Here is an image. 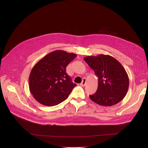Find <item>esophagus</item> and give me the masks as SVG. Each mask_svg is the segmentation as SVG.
Wrapping results in <instances>:
<instances>
[{"mask_svg": "<svg viewBox=\"0 0 148 148\" xmlns=\"http://www.w3.org/2000/svg\"><path fill=\"white\" fill-rule=\"evenodd\" d=\"M86 78H83L81 83L80 84V85L82 86V87H84L86 86Z\"/></svg>", "mask_w": 148, "mask_h": 148, "instance_id": "esophagus-1", "label": "esophagus"}]
</instances>
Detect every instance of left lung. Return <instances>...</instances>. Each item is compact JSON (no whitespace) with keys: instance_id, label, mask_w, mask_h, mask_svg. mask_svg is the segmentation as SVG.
<instances>
[{"instance_id":"1","label":"left lung","mask_w":148,"mask_h":148,"mask_svg":"<svg viewBox=\"0 0 148 148\" xmlns=\"http://www.w3.org/2000/svg\"><path fill=\"white\" fill-rule=\"evenodd\" d=\"M98 78L97 92L91 99L105 107L115 105L125 97L129 88V77L121 63L109 55L99 54L84 58Z\"/></svg>"}]
</instances>
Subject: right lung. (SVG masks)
I'll return each instance as SVG.
<instances>
[{
  "label": "right lung",
  "instance_id": "right-lung-1",
  "mask_svg": "<svg viewBox=\"0 0 148 148\" xmlns=\"http://www.w3.org/2000/svg\"><path fill=\"white\" fill-rule=\"evenodd\" d=\"M77 56L63 50H55L40 60L29 78V89L35 99L52 107L66 99L76 84L66 73V67Z\"/></svg>",
  "mask_w": 148,
  "mask_h": 148
}]
</instances>
